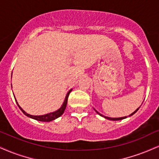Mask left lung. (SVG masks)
<instances>
[{"instance_id":"obj_1","label":"left lung","mask_w":159,"mask_h":159,"mask_svg":"<svg viewBox=\"0 0 159 159\" xmlns=\"http://www.w3.org/2000/svg\"><path fill=\"white\" fill-rule=\"evenodd\" d=\"M141 107V106H140ZM139 107H138V108H137L136 111H134V113H131V114H130L129 115V116H133L134 114V113H136V112H137V111H138L139 109ZM95 110V109H94ZM95 111L96 112H97L98 114H99V116H102V117H104V118L105 119H108V120H111V121H119V120H121V119H126L127 118V116H123V117H119V118H111V117H108V116H103L102 114H101V113H99V112H98V111H97V110H95Z\"/></svg>"}]
</instances>
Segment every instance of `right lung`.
I'll return each instance as SVG.
<instances>
[{
	"label": "right lung",
	"mask_w": 159,
	"mask_h": 159,
	"mask_svg": "<svg viewBox=\"0 0 159 159\" xmlns=\"http://www.w3.org/2000/svg\"><path fill=\"white\" fill-rule=\"evenodd\" d=\"M11 74H12V73H11ZM72 91V89H70V91L68 92L67 94H66V98H65V100L63 102V103H62V106L60 107V108L57 110V111H54V112H52V113H47V114L40 115V116H33V115H31V114H29V113H27L24 111V110H23L22 107H21L18 105V103H17L16 99H15V97H15V101H16V102L17 104V106H18L19 108L21 110V111H22V112L23 113V114L26 116L29 117V118L35 119V120H38V121H47V122H48V121H53V120H54V119H57L58 117L61 116L63 114L65 110H66V105H67L68 96H69V93H70V91Z\"/></svg>",
	"instance_id": "obj_1"
}]
</instances>
